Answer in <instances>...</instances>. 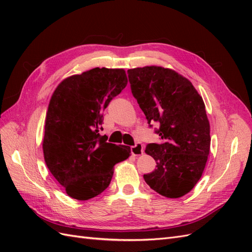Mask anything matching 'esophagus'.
<instances>
[{
	"label": "esophagus",
	"mask_w": 252,
	"mask_h": 252,
	"mask_svg": "<svg viewBox=\"0 0 252 252\" xmlns=\"http://www.w3.org/2000/svg\"><path fill=\"white\" fill-rule=\"evenodd\" d=\"M143 152H144V147H143L142 143L138 142V143H135L134 146H131V154L133 156H135V157L141 156V155H143Z\"/></svg>",
	"instance_id": "34e87169"
}]
</instances>
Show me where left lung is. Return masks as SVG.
<instances>
[{
    "label": "left lung",
    "instance_id": "1",
    "mask_svg": "<svg viewBox=\"0 0 252 252\" xmlns=\"http://www.w3.org/2000/svg\"><path fill=\"white\" fill-rule=\"evenodd\" d=\"M131 93L149 124L157 122L158 144L146 146L157 168L144 180L170 199L188 193L202 177L210 149V126L202 96L191 82L168 68L128 69Z\"/></svg>",
    "mask_w": 252,
    "mask_h": 252
}]
</instances>
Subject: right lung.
Listing matches in <instances>:
<instances>
[{
    "label": "right lung",
    "mask_w": 252,
    "mask_h": 252,
    "mask_svg": "<svg viewBox=\"0 0 252 252\" xmlns=\"http://www.w3.org/2000/svg\"><path fill=\"white\" fill-rule=\"evenodd\" d=\"M127 85L124 69L94 68L65 79L53 93L45 121L43 152L55 179L72 199L86 201L110 184L113 166L130 147L101 135L103 111Z\"/></svg>",
    "instance_id": "obj_1"
}]
</instances>
